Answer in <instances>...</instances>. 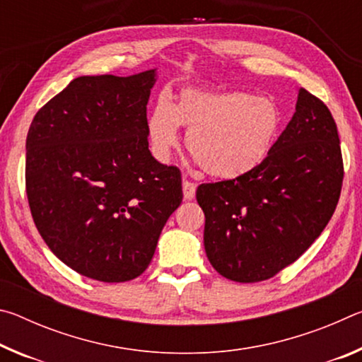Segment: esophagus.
Segmentation results:
<instances>
[{"instance_id": "esophagus-1", "label": "esophagus", "mask_w": 362, "mask_h": 362, "mask_svg": "<svg viewBox=\"0 0 362 362\" xmlns=\"http://www.w3.org/2000/svg\"><path fill=\"white\" fill-rule=\"evenodd\" d=\"M182 188H183V199L185 201H192L196 196V185L193 182L183 180Z\"/></svg>"}]
</instances>
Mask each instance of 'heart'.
<instances>
[{"instance_id": "obj_1", "label": "heart", "mask_w": 362, "mask_h": 362, "mask_svg": "<svg viewBox=\"0 0 362 362\" xmlns=\"http://www.w3.org/2000/svg\"><path fill=\"white\" fill-rule=\"evenodd\" d=\"M187 146L207 174L238 179L260 168L276 144L281 112L273 100L246 90H204L185 88L173 105L161 97L146 122L150 148L168 161L180 144Z\"/></svg>"}]
</instances>
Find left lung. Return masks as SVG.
<instances>
[{"mask_svg": "<svg viewBox=\"0 0 362 362\" xmlns=\"http://www.w3.org/2000/svg\"><path fill=\"white\" fill-rule=\"evenodd\" d=\"M341 182L335 121L320 99L300 88L296 113L260 168L196 189L211 265L236 283L273 278L326 228Z\"/></svg>", "mask_w": 362, "mask_h": 362, "instance_id": "8db88e82", "label": "left lung"}]
</instances>
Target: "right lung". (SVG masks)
I'll list each match as a JSON object with an SVG mask.
<instances>
[{
    "mask_svg": "<svg viewBox=\"0 0 362 362\" xmlns=\"http://www.w3.org/2000/svg\"><path fill=\"white\" fill-rule=\"evenodd\" d=\"M156 69L79 76L35 115L25 182L36 228L66 267L95 281L142 274L182 203L180 170L151 156L146 103Z\"/></svg>",
    "mask_w": 362,
    "mask_h": 362,
    "instance_id": "obj_1",
    "label": "right lung"
}]
</instances>
